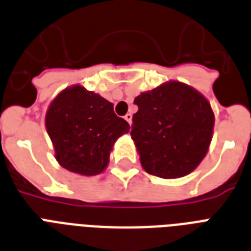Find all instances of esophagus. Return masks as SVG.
I'll list each match as a JSON object with an SVG mask.
<instances>
[{"label":"esophagus","mask_w":251,"mask_h":251,"mask_svg":"<svg viewBox=\"0 0 251 251\" xmlns=\"http://www.w3.org/2000/svg\"><path fill=\"white\" fill-rule=\"evenodd\" d=\"M126 120V121L129 122V125H131V120H133V114L131 113H126L125 117H124Z\"/></svg>","instance_id":"obj_1"}]
</instances>
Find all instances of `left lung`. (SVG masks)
I'll return each mask as SVG.
<instances>
[{
	"label": "left lung",
	"instance_id": "1",
	"mask_svg": "<svg viewBox=\"0 0 251 251\" xmlns=\"http://www.w3.org/2000/svg\"><path fill=\"white\" fill-rule=\"evenodd\" d=\"M130 135L147 173L161 178L189 175L206 156L214 112L198 91L168 82L135 98Z\"/></svg>",
	"mask_w": 251,
	"mask_h": 251
}]
</instances>
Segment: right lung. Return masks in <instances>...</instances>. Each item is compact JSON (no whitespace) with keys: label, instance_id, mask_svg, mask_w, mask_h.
I'll use <instances>...</instances> for the list:
<instances>
[{"label":"right lung","instance_id":"1","mask_svg":"<svg viewBox=\"0 0 251 251\" xmlns=\"http://www.w3.org/2000/svg\"><path fill=\"white\" fill-rule=\"evenodd\" d=\"M45 126L57 161L83 176L104 171L114 142L130 129L116 116L112 102L80 86L66 88L53 100Z\"/></svg>","mask_w":251,"mask_h":251}]
</instances>
